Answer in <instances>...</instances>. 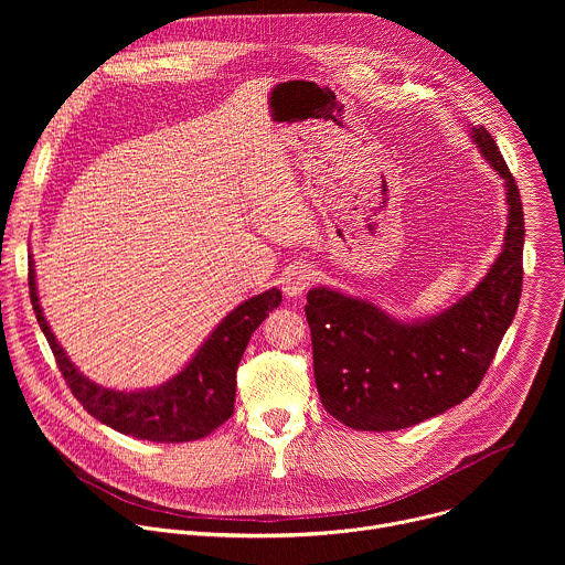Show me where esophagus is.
Here are the masks:
<instances>
[{
  "label": "esophagus",
  "instance_id": "obj_1",
  "mask_svg": "<svg viewBox=\"0 0 565 565\" xmlns=\"http://www.w3.org/2000/svg\"><path fill=\"white\" fill-rule=\"evenodd\" d=\"M312 268L308 264H292L281 273V290L286 297H299L312 284Z\"/></svg>",
  "mask_w": 565,
  "mask_h": 565
}]
</instances>
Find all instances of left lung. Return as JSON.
<instances>
[{"instance_id": "obj_1", "label": "left lung", "mask_w": 565, "mask_h": 565, "mask_svg": "<svg viewBox=\"0 0 565 565\" xmlns=\"http://www.w3.org/2000/svg\"><path fill=\"white\" fill-rule=\"evenodd\" d=\"M471 140L505 183L503 250L473 290L425 319H397L373 301L317 286L306 295L315 382L324 409L358 431H397L460 405L488 373L519 308L523 205L497 140Z\"/></svg>"}]
</instances>
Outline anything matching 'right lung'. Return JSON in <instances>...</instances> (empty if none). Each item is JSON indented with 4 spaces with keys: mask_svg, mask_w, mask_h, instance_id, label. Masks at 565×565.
<instances>
[{
    "mask_svg": "<svg viewBox=\"0 0 565 565\" xmlns=\"http://www.w3.org/2000/svg\"><path fill=\"white\" fill-rule=\"evenodd\" d=\"M29 290L38 324L79 405L103 425L151 443L199 440L210 436L232 416L238 362L244 358L250 335L259 329L268 312L281 303V292L277 288L246 299L221 319V324L174 377L151 388L118 391L96 384L79 373L57 344L40 306L33 255L29 259Z\"/></svg>",
    "mask_w": 565,
    "mask_h": 565,
    "instance_id": "add662e5",
    "label": "right lung"
}]
</instances>
